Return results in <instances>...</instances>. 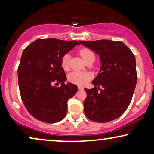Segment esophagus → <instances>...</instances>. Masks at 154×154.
<instances>
[{
  "label": "esophagus",
  "mask_w": 154,
  "mask_h": 154,
  "mask_svg": "<svg viewBox=\"0 0 154 154\" xmlns=\"http://www.w3.org/2000/svg\"><path fill=\"white\" fill-rule=\"evenodd\" d=\"M78 88H79V90H83V88L81 87V86H79Z\"/></svg>",
  "instance_id": "1"
}]
</instances>
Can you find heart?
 Masks as SVG:
<instances>
[{
    "label": "heart",
    "mask_w": 154,
    "mask_h": 154,
    "mask_svg": "<svg viewBox=\"0 0 154 154\" xmlns=\"http://www.w3.org/2000/svg\"><path fill=\"white\" fill-rule=\"evenodd\" d=\"M80 54L81 57L83 58L84 61L87 60L88 57H90L92 54H94L93 52L90 51L88 49H82L80 51ZM69 59H70V55L69 54H65L62 57L61 60V66L64 70H68L69 66ZM92 79L91 73L87 71H73L71 72L68 76V80L71 83L75 84L78 85H84L85 84L88 83V81H90Z\"/></svg>",
    "instance_id": "1"
}]
</instances>
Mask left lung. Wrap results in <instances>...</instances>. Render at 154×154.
Returning <instances> with one entry per match:
<instances>
[{
    "instance_id": "left-lung-1",
    "label": "left lung",
    "mask_w": 154,
    "mask_h": 154,
    "mask_svg": "<svg viewBox=\"0 0 154 154\" xmlns=\"http://www.w3.org/2000/svg\"><path fill=\"white\" fill-rule=\"evenodd\" d=\"M79 42L97 54L101 61L100 72L92 82L94 87L85 88L84 112L92 121H113L125 112L131 102L137 80L135 57L121 41Z\"/></svg>"
}]
</instances>
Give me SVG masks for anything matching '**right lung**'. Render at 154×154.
Wrapping results in <instances>:
<instances>
[{
    "label": "right lung",
    "instance_id": "1",
    "mask_svg": "<svg viewBox=\"0 0 154 154\" xmlns=\"http://www.w3.org/2000/svg\"><path fill=\"white\" fill-rule=\"evenodd\" d=\"M77 45V41L37 39L23 51L17 71L19 88L25 107L35 119L54 123L66 116L67 102L78 87L64 83L66 77L61 60ZM54 83L61 86L56 87Z\"/></svg>",
    "mask_w": 154,
    "mask_h": 154
}]
</instances>
